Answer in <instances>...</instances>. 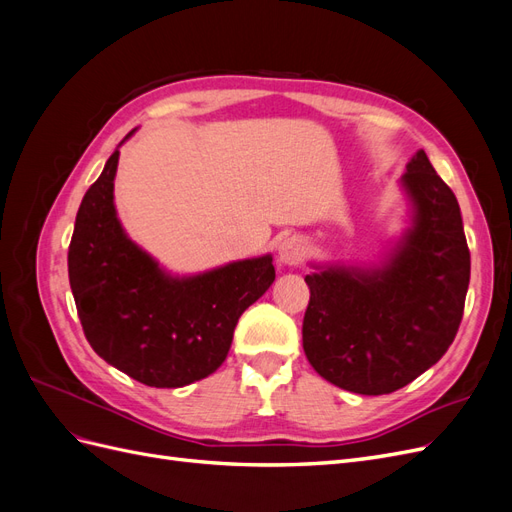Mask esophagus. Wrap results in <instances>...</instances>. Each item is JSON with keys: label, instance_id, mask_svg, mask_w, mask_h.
Wrapping results in <instances>:
<instances>
[{"label": "esophagus", "instance_id": "34e87169", "mask_svg": "<svg viewBox=\"0 0 512 512\" xmlns=\"http://www.w3.org/2000/svg\"><path fill=\"white\" fill-rule=\"evenodd\" d=\"M280 262L284 265H301L305 258V241L301 237H288L280 243Z\"/></svg>", "mask_w": 512, "mask_h": 512}]
</instances>
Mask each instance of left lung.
<instances>
[{
	"label": "left lung",
	"instance_id": "1",
	"mask_svg": "<svg viewBox=\"0 0 512 512\" xmlns=\"http://www.w3.org/2000/svg\"><path fill=\"white\" fill-rule=\"evenodd\" d=\"M414 226L382 269L305 277L303 350L318 374L359 395H386L453 344L470 284V250L453 190L421 149L401 177Z\"/></svg>",
	"mask_w": 512,
	"mask_h": 512
}]
</instances>
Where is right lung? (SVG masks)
I'll list each match as a JSON object with an SVG mask.
<instances>
[{"mask_svg": "<svg viewBox=\"0 0 512 512\" xmlns=\"http://www.w3.org/2000/svg\"><path fill=\"white\" fill-rule=\"evenodd\" d=\"M119 149L83 196L68 247V275L87 342L123 374L156 389L218 369L241 314L275 280L271 256L170 277L123 232L113 181Z\"/></svg>", "mask_w": 512, "mask_h": 512, "instance_id": "1", "label": "right lung"}]
</instances>
